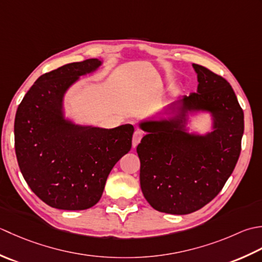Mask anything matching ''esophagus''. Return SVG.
Instances as JSON below:
<instances>
[{
	"instance_id": "34e87169",
	"label": "esophagus",
	"mask_w": 262,
	"mask_h": 262,
	"mask_svg": "<svg viewBox=\"0 0 262 262\" xmlns=\"http://www.w3.org/2000/svg\"><path fill=\"white\" fill-rule=\"evenodd\" d=\"M142 137H143L142 131L137 130V131L135 132V135H133V138H132V147H133V148H136V147L138 146V143L140 142Z\"/></svg>"
}]
</instances>
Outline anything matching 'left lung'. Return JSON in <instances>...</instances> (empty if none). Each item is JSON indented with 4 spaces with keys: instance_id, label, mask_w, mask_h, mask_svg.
<instances>
[{
    "instance_id": "obj_1",
    "label": "left lung",
    "mask_w": 262,
    "mask_h": 262,
    "mask_svg": "<svg viewBox=\"0 0 262 262\" xmlns=\"http://www.w3.org/2000/svg\"><path fill=\"white\" fill-rule=\"evenodd\" d=\"M198 78L196 93L183 96L172 114L146 119V132L137 147L140 186L154 209L186 215L220 193L241 152L244 114L225 79L192 64ZM208 115L210 132L191 129V117Z\"/></svg>"
}]
</instances>
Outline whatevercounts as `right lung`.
Masks as SVG:
<instances>
[{
	"label": "right lung",
	"mask_w": 262,
	"mask_h": 262,
	"mask_svg": "<svg viewBox=\"0 0 262 262\" xmlns=\"http://www.w3.org/2000/svg\"><path fill=\"white\" fill-rule=\"evenodd\" d=\"M101 64L98 58H88L42 74L15 114L21 173L34 193L56 209L84 210L97 204L112 168L132 146L131 124L104 129L66 115L67 93Z\"/></svg>",
	"instance_id": "1"
}]
</instances>
